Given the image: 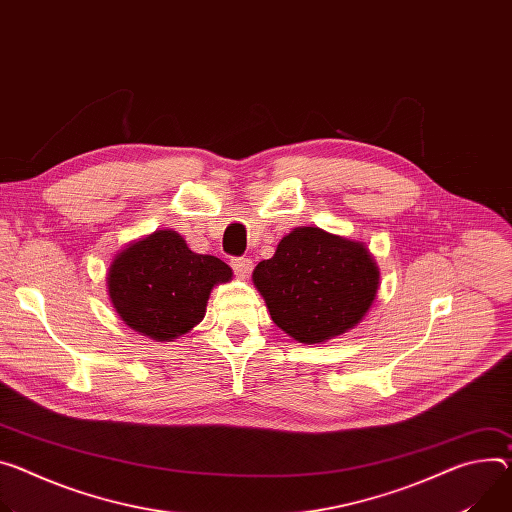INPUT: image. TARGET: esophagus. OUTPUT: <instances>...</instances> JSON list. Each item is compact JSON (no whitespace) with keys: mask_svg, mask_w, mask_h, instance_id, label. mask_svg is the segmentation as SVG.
Masks as SVG:
<instances>
[{"mask_svg":"<svg viewBox=\"0 0 512 512\" xmlns=\"http://www.w3.org/2000/svg\"><path fill=\"white\" fill-rule=\"evenodd\" d=\"M232 269H235L239 277H249L253 271V261L249 257H237L232 259Z\"/></svg>","mask_w":512,"mask_h":512,"instance_id":"obj_1","label":"esophagus"}]
</instances>
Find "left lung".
Instances as JSON below:
<instances>
[{"instance_id": "left-lung-1", "label": "left lung", "mask_w": 512, "mask_h": 512, "mask_svg": "<svg viewBox=\"0 0 512 512\" xmlns=\"http://www.w3.org/2000/svg\"><path fill=\"white\" fill-rule=\"evenodd\" d=\"M253 284L277 327L314 345L363 320L380 290V267L365 243L298 226L255 267Z\"/></svg>"}]
</instances>
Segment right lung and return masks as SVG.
I'll return each instance as SVG.
<instances>
[{
	"label": "right lung",
	"mask_w": 512,
	"mask_h": 512,
	"mask_svg": "<svg viewBox=\"0 0 512 512\" xmlns=\"http://www.w3.org/2000/svg\"><path fill=\"white\" fill-rule=\"evenodd\" d=\"M230 280L224 261L194 253L179 232L165 228L126 245L108 267L106 286L124 324L163 343L200 324L212 288Z\"/></svg>",
	"instance_id": "add662e5"
}]
</instances>
